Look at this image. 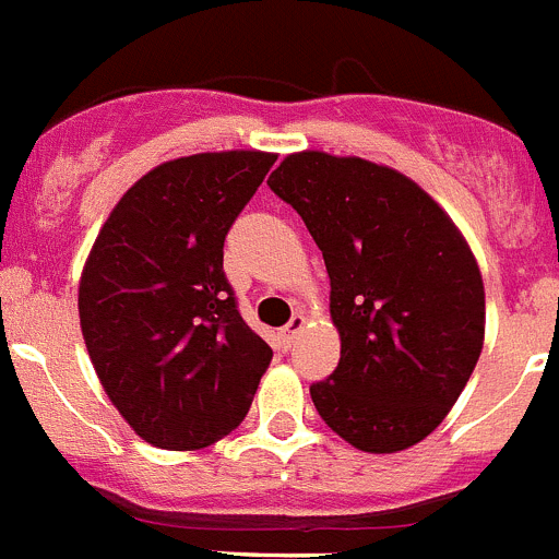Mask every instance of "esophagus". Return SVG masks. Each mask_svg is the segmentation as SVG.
Returning a JSON list of instances; mask_svg holds the SVG:
<instances>
[{"mask_svg":"<svg viewBox=\"0 0 559 559\" xmlns=\"http://www.w3.org/2000/svg\"><path fill=\"white\" fill-rule=\"evenodd\" d=\"M301 330H305V316H301V313H296L294 319H290L288 324L283 326V341L288 343V346H294V343H296V337H299V332H301Z\"/></svg>","mask_w":559,"mask_h":559,"instance_id":"34e87169","label":"esophagus"}]
</instances>
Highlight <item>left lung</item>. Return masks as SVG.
<instances>
[{
	"mask_svg": "<svg viewBox=\"0 0 559 559\" xmlns=\"http://www.w3.org/2000/svg\"><path fill=\"white\" fill-rule=\"evenodd\" d=\"M313 235L330 274L341 360L310 385L319 416L352 447L391 454L438 427L485 337L477 260L429 193L388 166L288 155L269 177Z\"/></svg>",
	"mask_w": 559,
	"mask_h": 559,
	"instance_id": "obj_1",
	"label": "left lung"
}]
</instances>
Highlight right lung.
I'll list each match as a JSON object with an SVG mask.
<instances>
[{"mask_svg": "<svg viewBox=\"0 0 559 559\" xmlns=\"http://www.w3.org/2000/svg\"><path fill=\"white\" fill-rule=\"evenodd\" d=\"M276 157L207 152L141 177L96 238L80 324L102 388L146 443L191 452L249 413L271 346L224 274V238Z\"/></svg>", "mask_w": 559, "mask_h": 559, "instance_id": "obj_1", "label": "right lung"}]
</instances>
